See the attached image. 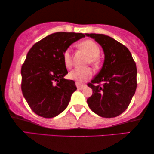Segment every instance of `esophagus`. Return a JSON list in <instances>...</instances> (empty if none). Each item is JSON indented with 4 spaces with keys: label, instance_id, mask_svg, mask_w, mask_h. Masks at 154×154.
<instances>
[{
    "label": "esophagus",
    "instance_id": "obj_1",
    "mask_svg": "<svg viewBox=\"0 0 154 154\" xmlns=\"http://www.w3.org/2000/svg\"><path fill=\"white\" fill-rule=\"evenodd\" d=\"M76 86H77V89H82L86 87V85H82V84L79 82H76Z\"/></svg>",
    "mask_w": 154,
    "mask_h": 154
}]
</instances>
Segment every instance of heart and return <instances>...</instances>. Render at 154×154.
<instances>
[{
  "label": "heart",
  "mask_w": 154,
  "mask_h": 154,
  "mask_svg": "<svg viewBox=\"0 0 154 154\" xmlns=\"http://www.w3.org/2000/svg\"><path fill=\"white\" fill-rule=\"evenodd\" d=\"M79 49L85 52L89 57L88 62L91 65L97 67L100 65V48L96 42L91 40H84L79 44ZM63 62L67 68H70L72 65V57L69 50H65L63 53ZM92 76V71L89 68L87 69H75L69 74V78L82 83L87 81Z\"/></svg>",
  "instance_id": "b5f03b06"
}]
</instances>
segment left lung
Here are the masks:
<instances>
[{
	"label": "left lung",
	"mask_w": 154,
	"mask_h": 154,
	"mask_svg": "<svg viewBox=\"0 0 154 154\" xmlns=\"http://www.w3.org/2000/svg\"><path fill=\"white\" fill-rule=\"evenodd\" d=\"M86 35L94 39L104 52L102 68L87 84L93 91L87 99V104L99 116L116 117L128 108L135 94L137 65L129 49L119 42L103 34L87 33Z\"/></svg>",
	"instance_id": "8db88e82"
}]
</instances>
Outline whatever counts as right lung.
Returning a JSON list of instances; mask_svg holds the SVG:
<instances>
[{
	"mask_svg": "<svg viewBox=\"0 0 154 154\" xmlns=\"http://www.w3.org/2000/svg\"><path fill=\"white\" fill-rule=\"evenodd\" d=\"M82 33L58 32L33 45L21 67V89L31 109L44 118L57 116L67 108L75 82L64 78L68 72L63 53Z\"/></svg>",
	"mask_w": 154,
	"mask_h": 154,
	"instance_id": "right-lung-1",
	"label": "right lung"
}]
</instances>
